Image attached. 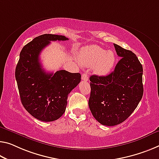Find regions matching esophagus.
Wrapping results in <instances>:
<instances>
[{"label":"esophagus","instance_id":"esophagus-1","mask_svg":"<svg viewBox=\"0 0 159 159\" xmlns=\"http://www.w3.org/2000/svg\"><path fill=\"white\" fill-rule=\"evenodd\" d=\"M82 80H83V81H88V80H89V77H88L87 73H86V72L83 73L82 75Z\"/></svg>","mask_w":159,"mask_h":159}]
</instances>
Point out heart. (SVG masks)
Here are the masks:
<instances>
[{
  "instance_id": "heart-1",
  "label": "heart",
  "mask_w": 159,
  "mask_h": 159,
  "mask_svg": "<svg viewBox=\"0 0 159 159\" xmlns=\"http://www.w3.org/2000/svg\"><path fill=\"white\" fill-rule=\"evenodd\" d=\"M78 60L85 67L94 66L96 74L104 76L113 69L116 62V56L111 50L106 51L99 46L91 45L80 50Z\"/></svg>"
}]
</instances>
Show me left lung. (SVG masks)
<instances>
[{
	"label": "left lung",
	"instance_id": "left-lung-1",
	"mask_svg": "<svg viewBox=\"0 0 159 159\" xmlns=\"http://www.w3.org/2000/svg\"><path fill=\"white\" fill-rule=\"evenodd\" d=\"M121 57L114 71L107 76L89 77V107L100 124L115 126L126 120L142 98L143 67L134 52L114 44Z\"/></svg>",
	"mask_w": 159,
	"mask_h": 159
}]
</instances>
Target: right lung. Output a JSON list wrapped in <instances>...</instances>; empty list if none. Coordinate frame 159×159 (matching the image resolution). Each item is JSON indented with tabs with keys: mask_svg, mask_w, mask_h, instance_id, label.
I'll return each mask as SVG.
<instances>
[{
	"mask_svg": "<svg viewBox=\"0 0 159 159\" xmlns=\"http://www.w3.org/2000/svg\"><path fill=\"white\" fill-rule=\"evenodd\" d=\"M67 40L63 35L44 34L24 46L20 53L15 74L20 100L28 113L38 120L59 119L65 111L68 94L81 81L80 73L46 72L40 62V52L50 41Z\"/></svg>",
	"mask_w": 159,
	"mask_h": 159,
	"instance_id": "right-lung-1",
	"label": "right lung"
}]
</instances>
